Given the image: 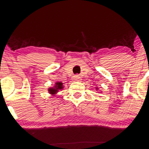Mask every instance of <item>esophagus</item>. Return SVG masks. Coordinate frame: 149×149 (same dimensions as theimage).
I'll return each mask as SVG.
<instances>
[{
	"label": "esophagus",
	"instance_id": "1",
	"mask_svg": "<svg viewBox=\"0 0 149 149\" xmlns=\"http://www.w3.org/2000/svg\"><path fill=\"white\" fill-rule=\"evenodd\" d=\"M81 78L80 77V76H79V75H76V76H74L73 77V81H81Z\"/></svg>",
	"mask_w": 149,
	"mask_h": 149
}]
</instances>
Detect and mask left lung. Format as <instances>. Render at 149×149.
Returning <instances> with one entry per match:
<instances>
[{"instance_id":"obj_1","label":"left lung","mask_w":149,"mask_h":149,"mask_svg":"<svg viewBox=\"0 0 149 149\" xmlns=\"http://www.w3.org/2000/svg\"><path fill=\"white\" fill-rule=\"evenodd\" d=\"M95 89H96V90L98 91V87H96V88H95Z\"/></svg>"}]
</instances>
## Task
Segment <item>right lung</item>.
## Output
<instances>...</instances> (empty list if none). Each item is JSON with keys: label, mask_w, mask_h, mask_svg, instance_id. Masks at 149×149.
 I'll use <instances>...</instances> for the list:
<instances>
[{"label": "right lung", "mask_w": 149, "mask_h": 149, "mask_svg": "<svg viewBox=\"0 0 149 149\" xmlns=\"http://www.w3.org/2000/svg\"><path fill=\"white\" fill-rule=\"evenodd\" d=\"M63 88V83L61 81H57V82L55 84V86L54 87H50L48 89V93L51 95H52L53 96H54L60 90H62Z\"/></svg>", "instance_id": "add662e5"}]
</instances>
